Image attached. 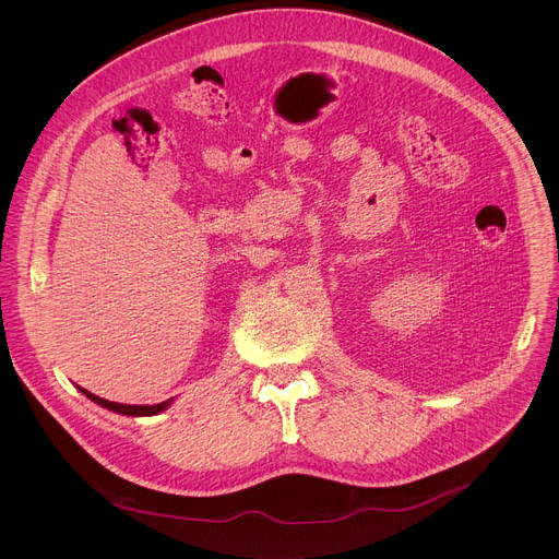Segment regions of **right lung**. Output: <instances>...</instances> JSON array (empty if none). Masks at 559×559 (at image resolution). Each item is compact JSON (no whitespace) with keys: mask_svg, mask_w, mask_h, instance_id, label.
Instances as JSON below:
<instances>
[{"mask_svg":"<svg viewBox=\"0 0 559 559\" xmlns=\"http://www.w3.org/2000/svg\"><path fill=\"white\" fill-rule=\"evenodd\" d=\"M79 391H82L86 397H91V401L97 403L99 407L110 409V412L121 414V416H156V414L166 412L173 405V397H170V401H166V403H158V405H121V403H110V401H106V397H99V395H95V393H91V391H86L82 386H79Z\"/></svg>","mask_w":559,"mask_h":559,"instance_id":"1","label":"right lung"}]
</instances>
